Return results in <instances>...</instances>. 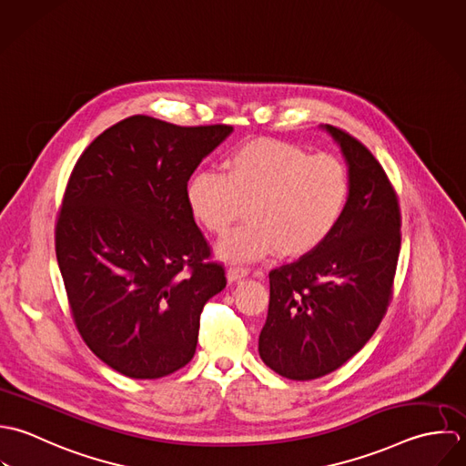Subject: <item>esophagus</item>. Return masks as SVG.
Returning <instances> with one entry per match:
<instances>
[{
  "label": "esophagus",
  "instance_id": "34e87169",
  "mask_svg": "<svg viewBox=\"0 0 466 466\" xmlns=\"http://www.w3.org/2000/svg\"><path fill=\"white\" fill-rule=\"evenodd\" d=\"M248 276V270L247 268H241V267H230L227 270V279L228 282H236V280H241L243 278Z\"/></svg>",
  "mask_w": 466,
  "mask_h": 466
}]
</instances>
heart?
I'll return each mask as SVG.
<instances>
[{
	"mask_svg": "<svg viewBox=\"0 0 466 466\" xmlns=\"http://www.w3.org/2000/svg\"><path fill=\"white\" fill-rule=\"evenodd\" d=\"M350 194L342 160L276 138L241 144L225 157L223 175L199 169L186 187L192 218L210 234H225L249 205L250 221L216 247L227 261H256L274 252L300 258L317 250L339 227Z\"/></svg>",
	"mask_w": 466,
	"mask_h": 466,
	"instance_id": "heart-1",
	"label": "heart"
}]
</instances>
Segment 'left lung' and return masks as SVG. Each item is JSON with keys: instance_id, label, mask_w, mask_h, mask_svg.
Here are the masks:
<instances>
[{"instance_id": "left-lung-1", "label": "left lung", "mask_w": 466, "mask_h": 466, "mask_svg": "<svg viewBox=\"0 0 466 466\" xmlns=\"http://www.w3.org/2000/svg\"><path fill=\"white\" fill-rule=\"evenodd\" d=\"M351 178L348 208L313 252L270 272L259 357L289 380H315L355 357L380 326L396 274L401 219L396 192L371 151L320 124Z\"/></svg>"}]
</instances>
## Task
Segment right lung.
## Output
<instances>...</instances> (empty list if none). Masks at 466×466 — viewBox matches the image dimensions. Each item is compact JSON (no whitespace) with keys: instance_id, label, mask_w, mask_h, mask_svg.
Listing matches in <instances>:
<instances>
[{"instance_id":"1","label":"right lung","mask_w":466,"mask_h":466,"mask_svg":"<svg viewBox=\"0 0 466 466\" xmlns=\"http://www.w3.org/2000/svg\"><path fill=\"white\" fill-rule=\"evenodd\" d=\"M232 126H175L135 115L77 160L56 227L76 326L111 370L153 380L196 351L205 302L225 286L186 187Z\"/></svg>"}]
</instances>
